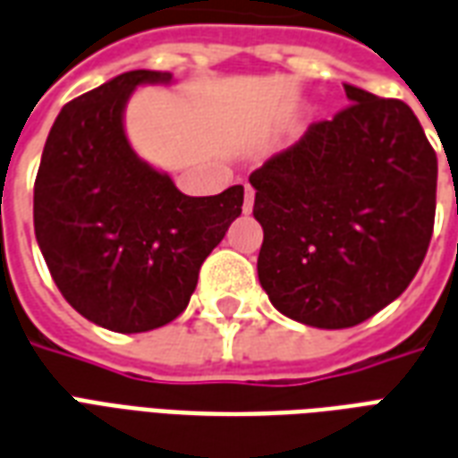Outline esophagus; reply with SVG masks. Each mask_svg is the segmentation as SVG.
I'll return each instance as SVG.
<instances>
[{
	"label": "esophagus",
	"mask_w": 458,
	"mask_h": 458,
	"mask_svg": "<svg viewBox=\"0 0 458 458\" xmlns=\"http://www.w3.org/2000/svg\"><path fill=\"white\" fill-rule=\"evenodd\" d=\"M253 209V188L251 185H246V190H243V215H249Z\"/></svg>",
	"instance_id": "obj_1"
}]
</instances>
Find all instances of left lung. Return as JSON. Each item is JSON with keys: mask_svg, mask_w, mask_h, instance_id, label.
<instances>
[{"mask_svg": "<svg viewBox=\"0 0 458 458\" xmlns=\"http://www.w3.org/2000/svg\"><path fill=\"white\" fill-rule=\"evenodd\" d=\"M349 105L253 170L259 280L317 329L361 325L415 278L435 229L437 153L412 109L344 85Z\"/></svg>", "mask_w": 458, "mask_h": 458, "instance_id": "8db88e82", "label": "left lung"}]
</instances>
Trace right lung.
I'll use <instances>...</instances> for the list:
<instances>
[{
	"label": "right lung",
	"instance_id": "1",
	"mask_svg": "<svg viewBox=\"0 0 458 458\" xmlns=\"http://www.w3.org/2000/svg\"><path fill=\"white\" fill-rule=\"evenodd\" d=\"M170 82V72L131 70L68 102L33 185L36 242L63 298L122 335L173 322L195 293L202 261L242 215L243 185L182 195L126 139L133 89Z\"/></svg>",
	"mask_w": 458,
	"mask_h": 458
}]
</instances>
